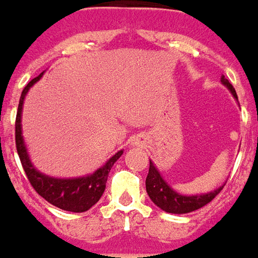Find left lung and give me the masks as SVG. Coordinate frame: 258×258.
Wrapping results in <instances>:
<instances>
[{"mask_svg":"<svg viewBox=\"0 0 258 258\" xmlns=\"http://www.w3.org/2000/svg\"><path fill=\"white\" fill-rule=\"evenodd\" d=\"M221 83L226 85L227 88L231 91L237 100V93H235L234 87L228 83V80L221 77ZM224 185H221L220 188L214 190L209 194H201V196H181L164 181V178L160 175L154 164L150 161V168H148V175L146 178V188L151 201L156 204L157 207L164 210L167 213H173V214H185L191 213L196 210L204 207L206 204H209L217 196L220 191L223 190Z\"/></svg>","mask_w":258,"mask_h":258,"instance_id":"left-lung-1","label":"left lung"}]
</instances>
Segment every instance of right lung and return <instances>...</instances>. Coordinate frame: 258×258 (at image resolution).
I'll return each instance as SVG.
<instances>
[{"instance_id": "add662e5", "label": "right lung", "mask_w": 258, "mask_h": 258, "mask_svg": "<svg viewBox=\"0 0 258 258\" xmlns=\"http://www.w3.org/2000/svg\"><path fill=\"white\" fill-rule=\"evenodd\" d=\"M42 77L40 76L32 78L28 84L24 87L20 104H18V111H17V118H15V146H17V153L21 160V164L27 178L32 185V188L40 194L42 199L48 201L49 204L55 206L58 209L66 210V211H73V213H83L91 209L97 201L101 199L102 192L105 190V182L107 177L111 170L114 163L118 160L122 154V151H118L115 156H112L101 168H98L95 173L87 177H80V178H52L48 175L38 173L28 158L27 150L24 146L23 136H21V111H23V102L25 94L32 85L35 84Z\"/></svg>"}]
</instances>
